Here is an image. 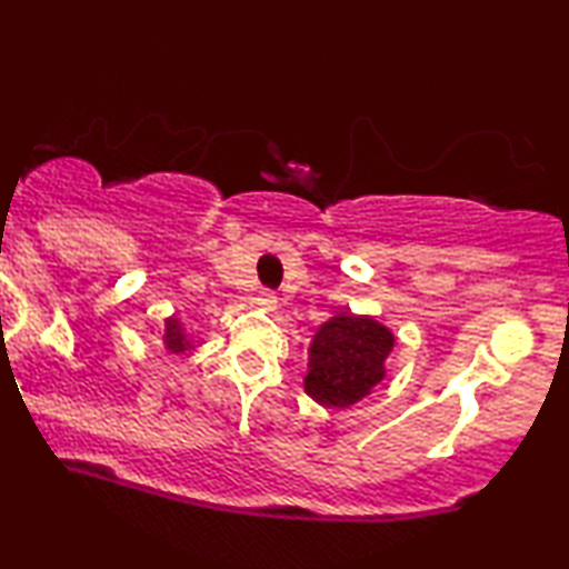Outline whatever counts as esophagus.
<instances>
[{
  "label": "esophagus",
  "mask_w": 569,
  "mask_h": 569,
  "mask_svg": "<svg viewBox=\"0 0 569 569\" xmlns=\"http://www.w3.org/2000/svg\"><path fill=\"white\" fill-rule=\"evenodd\" d=\"M258 306H260V309H266V311H273L276 309V306H278V296L273 293V291H266V288H263V291H260L258 293Z\"/></svg>",
  "instance_id": "34e87169"
}]
</instances>
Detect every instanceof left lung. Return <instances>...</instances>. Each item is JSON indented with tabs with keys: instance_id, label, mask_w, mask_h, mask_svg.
Segmentation results:
<instances>
[{
	"instance_id": "left-lung-1",
	"label": "left lung",
	"mask_w": 569,
	"mask_h": 569,
	"mask_svg": "<svg viewBox=\"0 0 569 569\" xmlns=\"http://www.w3.org/2000/svg\"><path fill=\"white\" fill-rule=\"evenodd\" d=\"M392 347L395 337L385 323L337 313L313 333L303 390L323 408H349L382 382Z\"/></svg>"
}]
</instances>
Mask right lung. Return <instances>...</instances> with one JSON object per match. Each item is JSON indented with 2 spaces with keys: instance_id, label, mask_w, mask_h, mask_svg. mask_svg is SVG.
Returning <instances> with one entry per match:
<instances>
[{
  "instance_id": "obj_1",
  "label": "right lung",
  "mask_w": 569,
  "mask_h": 569,
  "mask_svg": "<svg viewBox=\"0 0 569 569\" xmlns=\"http://www.w3.org/2000/svg\"><path fill=\"white\" fill-rule=\"evenodd\" d=\"M164 347L167 351H171V355H184V351L192 347V341H189L187 331L177 317L164 321Z\"/></svg>"
}]
</instances>
